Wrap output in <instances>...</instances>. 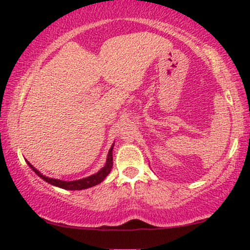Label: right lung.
<instances>
[{"label": "right lung", "mask_w": 250, "mask_h": 250, "mask_svg": "<svg viewBox=\"0 0 250 250\" xmlns=\"http://www.w3.org/2000/svg\"><path fill=\"white\" fill-rule=\"evenodd\" d=\"M112 149H114V146H111L110 150L108 152V158H107V163H105L104 167L102 169L99 170L97 174L94 175H91L88 177H85V179L82 180H77V181H62V180H56V179H50V177H46L43 174H41L39 170H37L35 167L30 165V163L27 162L30 168H32L34 172H35L37 175H39L41 179H43L44 181H46L47 183L52 184V186L59 187L61 189H66V190H83V189H87V188L94 187L97 184L101 183L104 181L109 173L111 172L112 168Z\"/></svg>", "instance_id": "right-lung-1"}]
</instances>
